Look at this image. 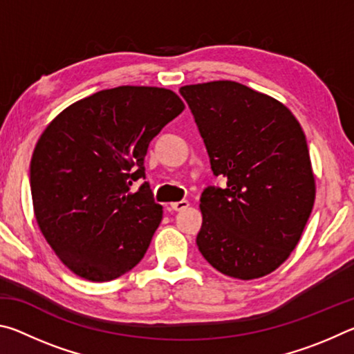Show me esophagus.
Listing matches in <instances>:
<instances>
[{
  "label": "esophagus",
  "mask_w": 354,
  "mask_h": 354,
  "mask_svg": "<svg viewBox=\"0 0 354 354\" xmlns=\"http://www.w3.org/2000/svg\"><path fill=\"white\" fill-rule=\"evenodd\" d=\"M170 207L173 209V211H184V209L189 207V201H187V200L175 201V203H171Z\"/></svg>",
  "instance_id": "34e87169"
}]
</instances>
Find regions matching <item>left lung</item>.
I'll use <instances>...</instances> for the list:
<instances>
[{"label": "left lung", "instance_id": "obj_1", "mask_svg": "<svg viewBox=\"0 0 354 354\" xmlns=\"http://www.w3.org/2000/svg\"><path fill=\"white\" fill-rule=\"evenodd\" d=\"M225 189L201 194L196 245L226 277L256 279L290 256L315 200V178L298 120L278 100L234 81L179 88Z\"/></svg>", "mask_w": 354, "mask_h": 354}]
</instances>
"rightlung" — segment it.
Masks as SVG:
<instances>
[{"label":"right lung","mask_w":354,"mask_h":354,"mask_svg":"<svg viewBox=\"0 0 354 354\" xmlns=\"http://www.w3.org/2000/svg\"><path fill=\"white\" fill-rule=\"evenodd\" d=\"M175 92L120 86L76 101L48 124L31 159L41 234L77 277L104 283L145 256L162 220L143 183L149 142L184 111Z\"/></svg>","instance_id":"1"}]
</instances>
